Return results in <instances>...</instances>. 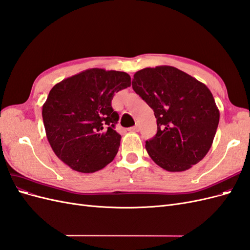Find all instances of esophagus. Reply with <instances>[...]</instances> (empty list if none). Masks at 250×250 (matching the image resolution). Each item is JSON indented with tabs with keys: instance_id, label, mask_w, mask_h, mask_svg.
I'll return each mask as SVG.
<instances>
[{
	"instance_id": "obj_1",
	"label": "esophagus",
	"mask_w": 250,
	"mask_h": 250,
	"mask_svg": "<svg viewBox=\"0 0 250 250\" xmlns=\"http://www.w3.org/2000/svg\"><path fill=\"white\" fill-rule=\"evenodd\" d=\"M139 130H140L139 126H133V127H130L129 129H128V131H130V132H138Z\"/></svg>"
}]
</instances>
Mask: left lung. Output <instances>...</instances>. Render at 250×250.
<instances>
[{
  "label": "left lung",
  "instance_id": "left-lung-1",
  "mask_svg": "<svg viewBox=\"0 0 250 250\" xmlns=\"http://www.w3.org/2000/svg\"><path fill=\"white\" fill-rule=\"evenodd\" d=\"M132 88L153 109L155 137L146 142L152 161L166 171L191 169L213 144L220 112L204 83L171 65L133 75Z\"/></svg>",
  "mask_w": 250,
  "mask_h": 250
}]
</instances>
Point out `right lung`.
Returning <instances> with one entry per match:
<instances>
[{"mask_svg":"<svg viewBox=\"0 0 250 250\" xmlns=\"http://www.w3.org/2000/svg\"><path fill=\"white\" fill-rule=\"evenodd\" d=\"M131 85L125 72L88 69L52 87L42 105L47 139L60 161L77 172L94 173L111 163L121 135L113 129L115 93Z\"/></svg>","mask_w":250,"mask_h":250,"instance_id":"1","label":"right lung"}]
</instances>
